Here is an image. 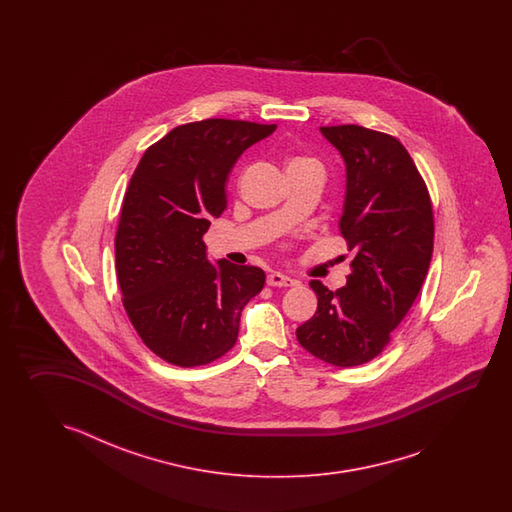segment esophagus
Wrapping results in <instances>:
<instances>
[{
    "label": "esophagus",
    "mask_w": 512,
    "mask_h": 512,
    "mask_svg": "<svg viewBox=\"0 0 512 512\" xmlns=\"http://www.w3.org/2000/svg\"><path fill=\"white\" fill-rule=\"evenodd\" d=\"M267 283L271 285V287H291L296 283V280H293L291 276H287V274H283V272L272 271L269 272V276H267Z\"/></svg>",
    "instance_id": "esophagus-1"
}]
</instances>
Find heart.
I'll use <instances>...</instances> for the list:
<instances>
[{
  "mask_svg": "<svg viewBox=\"0 0 512 512\" xmlns=\"http://www.w3.org/2000/svg\"><path fill=\"white\" fill-rule=\"evenodd\" d=\"M315 163V161H311V159H307V157H291L289 161H287V170L289 168H296V166H302V164Z\"/></svg>",
  "mask_w": 512,
  "mask_h": 512,
  "instance_id": "heart-1",
  "label": "heart"
}]
</instances>
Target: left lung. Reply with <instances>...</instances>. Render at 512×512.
<instances>
[{"mask_svg":"<svg viewBox=\"0 0 512 512\" xmlns=\"http://www.w3.org/2000/svg\"><path fill=\"white\" fill-rule=\"evenodd\" d=\"M346 164L340 232L353 252L348 282L309 283L315 315L296 329L302 348L338 368L375 359L415 302L434 251V214L410 153L388 133L324 126Z\"/></svg>","mask_w":512,"mask_h":512,"instance_id":"1","label":"left lung"}]
</instances>
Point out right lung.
I'll use <instances>...</instances> for the list:
<instances>
[{
    "label": "right lung",
    "mask_w": 512,
    "mask_h": 512,
    "mask_svg": "<svg viewBox=\"0 0 512 512\" xmlns=\"http://www.w3.org/2000/svg\"><path fill=\"white\" fill-rule=\"evenodd\" d=\"M274 130L247 120L183 124L150 146L131 175L115 238L122 304L142 342L170 364L223 357L243 307L263 289L260 267L210 263L203 236L227 208L232 166Z\"/></svg>",
    "instance_id": "1"
}]
</instances>
